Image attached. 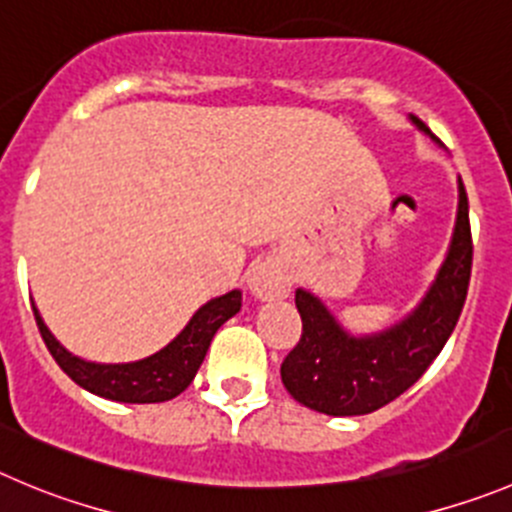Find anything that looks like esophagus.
I'll return each instance as SVG.
<instances>
[{"mask_svg":"<svg viewBox=\"0 0 512 512\" xmlns=\"http://www.w3.org/2000/svg\"><path fill=\"white\" fill-rule=\"evenodd\" d=\"M248 289L256 299L261 301H271V299H284L289 296V276L284 274L276 261L264 259V261H256V264L248 269Z\"/></svg>","mask_w":512,"mask_h":512,"instance_id":"1","label":"esophagus"}]
</instances>
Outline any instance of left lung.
Instances as JSON below:
<instances>
[{
	"label": "left lung",
	"mask_w": 512,
	"mask_h": 512,
	"mask_svg": "<svg viewBox=\"0 0 512 512\" xmlns=\"http://www.w3.org/2000/svg\"><path fill=\"white\" fill-rule=\"evenodd\" d=\"M415 123L430 133L425 123ZM470 271V211L460 180L450 253L432 289L405 321L374 337H352L316 296L304 289L296 291L301 339L281 364L286 392L309 410L332 417L369 415L389 405L427 372L450 339L465 306Z\"/></svg>",
	"instance_id": "left-lung-1"
}]
</instances>
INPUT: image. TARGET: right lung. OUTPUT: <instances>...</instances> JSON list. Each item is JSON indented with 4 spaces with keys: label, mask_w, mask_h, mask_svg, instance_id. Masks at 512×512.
<instances>
[{
    "label": "right lung",
    "mask_w": 512,
    "mask_h": 512,
    "mask_svg": "<svg viewBox=\"0 0 512 512\" xmlns=\"http://www.w3.org/2000/svg\"><path fill=\"white\" fill-rule=\"evenodd\" d=\"M34 319L40 326L47 349L60 364L62 372L75 384L85 387L97 397L113 402H130V405H150L178 397L196 377L198 367L206 359L213 334L223 321L241 311V291H228L226 296L211 299L206 306L193 314L188 326L165 349L148 359L133 364H95L80 357H72L60 342L50 334L42 321L37 306H32Z\"/></svg>",
    "instance_id": "right-lung-1"
}]
</instances>
